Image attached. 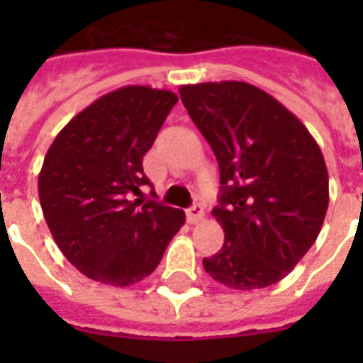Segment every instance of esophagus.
<instances>
[{"label":"esophagus","instance_id":"esophagus-1","mask_svg":"<svg viewBox=\"0 0 363 363\" xmlns=\"http://www.w3.org/2000/svg\"><path fill=\"white\" fill-rule=\"evenodd\" d=\"M203 216H205V209L201 203L192 205V207L186 211V218L190 224H198L199 220H203Z\"/></svg>","mask_w":363,"mask_h":363}]
</instances>
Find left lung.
<instances>
[{
	"mask_svg": "<svg viewBox=\"0 0 363 363\" xmlns=\"http://www.w3.org/2000/svg\"><path fill=\"white\" fill-rule=\"evenodd\" d=\"M220 167L224 245L203 267L233 290L275 284L316 241L330 201L320 147L298 116L241 81L179 88Z\"/></svg>",
	"mask_w": 363,
	"mask_h": 363,
	"instance_id": "obj_1",
	"label": "left lung"
}]
</instances>
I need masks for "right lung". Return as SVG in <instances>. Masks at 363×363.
Returning a JSON list of instances; mask_svg holds the SVG:
<instances>
[{
  "label": "right lung",
  "instance_id": "obj_1",
  "mask_svg": "<svg viewBox=\"0 0 363 363\" xmlns=\"http://www.w3.org/2000/svg\"><path fill=\"white\" fill-rule=\"evenodd\" d=\"M177 101L169 90L122 86L73 116L47 150L43 215L65 258L92 281H143L186 220L181 209L131 199L150 184L143 156Z\"/></svg>",
  "mask_w": 363,
  "mask_h": 363
}]
</instances>
